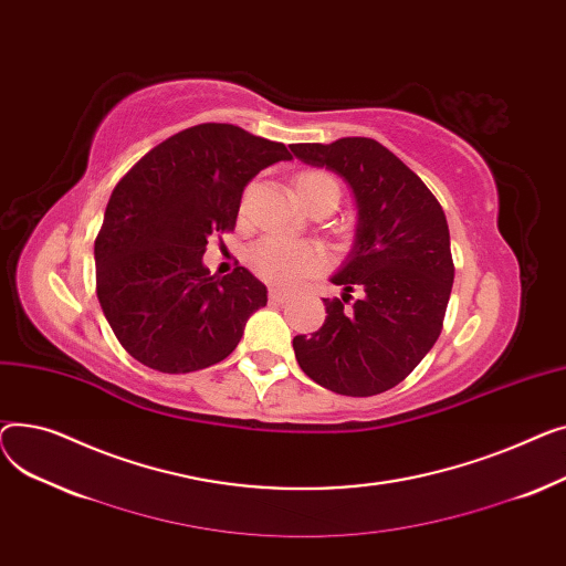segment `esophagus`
<instances>
[{
    "label": "esophagus",
    "mask_w": 566,
    "mask_h": 566,
    "mask_svg": "<svg viewBox=\"0 0 566 566\" xmlns=\"http://www.w3.org/2000/svg\"><path fill=\"white\" fill-rule=\"evenodd\" d=\"M270 298H272V302H276V304H283L285 298H287V292L279 290V287H270Z\"/></svg>",
    "instance_id": "34e87169"
}]
</instances>
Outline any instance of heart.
Wrapping results in <instances>:
<instances>
[{"label": "heart", "mask_w": 566, "mask_h": 566, "mask_svg": "<svg viewBox=\"0 0 566 566\" xmlns=\"http://www.w3.org/2000/svg\"><path fill=\"white\" fill-rule=\"evenodd\" d=\"M296 193L302 198L306 208L317 203L340 201V185L326 171H304L294 180ZM251 270L268 283L276 285H294L306 276L315 274L322 264L324 255L317 247L308 242H294L285 238H264L249 251Z\"/></svg>", "instance_id": "b5f03b06"}]
</instances>
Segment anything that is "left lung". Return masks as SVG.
<instances>
[{"label":"left lung","mask_w":566,"mask_h":566,"mask_svg":"<svg viewBox=\"0 0 566 566\" xmlns=\"http://www.w3.org/2000/svg\"><path fill=\"white\" fill-rule=\"evenodd\" d=\"M290 148L302 161L343 176L358 206L352 260L334 276L345 294L324 298V324L292 340L296 363L334 392L379 395L405 381L441 336L454 281L446 212L409 166L375 139Z\"/></svg>","instance_id":"left-lung-1"}]
</instances>
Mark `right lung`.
I'll return each instance as SVG.
<instances>
[{
	"label": "right lung",
	"instance_id": "add662e5",
	"mask_svg": "<svg viewBox=\"0 0 566 566\" xmlns=\"http://www.w3.org/2000/svg\"><path fill=\"white\" fill-rule=\"evenodd\" d=\"M292 159L279 142L228 123L187 127L118 180L95 238V292L123 349L153 370L210 368L268 304L249 270L212 276L210 238L235 228L244 187Z\"/></svg>",
	"mask_w": 566,
	"mask_h": 566
}]
</instances>
